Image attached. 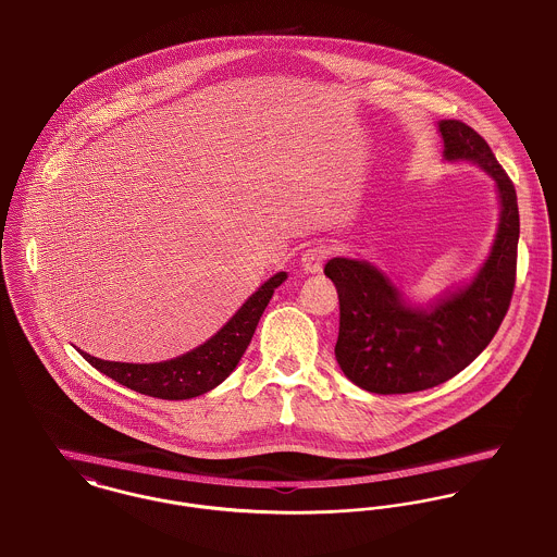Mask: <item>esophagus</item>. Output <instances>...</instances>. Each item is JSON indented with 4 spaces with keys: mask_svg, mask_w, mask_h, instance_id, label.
<instances>
[{
    "mask_svg": "<svg viewBox=\"0 0 557 557\" xmlns=\"http://www.w3.org/2000/svg\"><path fill=\"white\" fill-rule=\"evenodd\" d=\"M329 255H331V250H329L326 246H322V244L311 246V248H309V250H305V252H302V257H300V267H302V271H305V273H309V275H318V273H322L324 260L329 258Z\"/></svg>",
    "mask_w": 557,
    "mask_h": 557,
    "instance_id": "obj_1",
    "label": "esophagus"
}]
</instances>
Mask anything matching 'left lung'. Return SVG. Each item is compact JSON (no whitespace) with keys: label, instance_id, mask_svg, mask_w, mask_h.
<instances>
[{"label":"left lung","instance_id":"1","mask_svg":"<svg viewBox=\"0 0 557 557\" xmlns=\"http://www.w3.org/2000/svg\"><path fill=\"white\" fill-rule=\"evenodd\" d=\"M443 161L474 163L492 177L498 226L490 255L469 282L418 302L364 258H331L324 267L339 293L335 358L351 384L375 394H409L467 369L494 339L513 297L519 212L513 182L485 139L460 121H438Z\"/></svg>","mask_w":557,"mask_h":557}]
</instances>
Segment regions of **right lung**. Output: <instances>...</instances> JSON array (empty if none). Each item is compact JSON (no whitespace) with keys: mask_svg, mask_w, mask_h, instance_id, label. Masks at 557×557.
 Listing matches in <instances>:
<instances>
[{"mask_svg":"<svg viewBox=\"0 0 557 557\" xmlns=\"http://www.w3.org/2000/svg\"><path fill=\"white\" fill-rule=\"evenodd\" d=\"M288 273L280 271L269 277L252 297L235 311V315L206 343L175 356L172 360L135 364L101 360L83 349L86 362L99 373L108 375L119 384L127 385L139 394H148L163 400H186L206 394L222 384L239 364L244 351L255 337L258 320L273 297L275 288L286 282Z\"/></svg>","mask_w":557,"mask_h":557,"instance_id":"obj_1","label":"right lung"}]
</instances>
